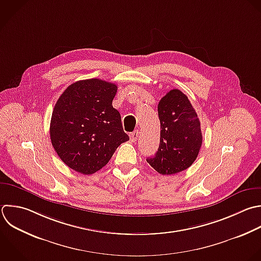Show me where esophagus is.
Returning a JSON list of instances; mask_svg holds the SVG:
<instances>
[{"mask_svg":"<svg viewBox=\"0 0 261 261\" xmlns=\"http://www.w3.org/2000/svg\"><path fill=\"white\" fill-rule=\"evenodd\" d=\"M139 135H140V132H139L138 129H137V130H135V132H133V133H130V135H129V139H130V141L135 143V142L138 140Z\"/></svg>","mask_w":261,"mask_h":261,"instance_id":"obj_1","label":"esophagus"}]
</instances>
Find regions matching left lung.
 Segmentation results:
<instances>
[{
    "instance_id": "left-lung-1",
    "label": "left lung",
    "mask_w": 261,
    "mask_h": 261,
    "mask_svg": "<svg viewBox=\"0 0 261 261\" xmlns=\"http://www.w3.org/2000/svg\"><path fill=\"white\" fill-rule=\"evenodd\" d=\"M160 144L147 162L161 174H174L189 168L201 145L200 121L188 97L177 89L169 91L158 104Z\"/></svg>"
}]
</instances>
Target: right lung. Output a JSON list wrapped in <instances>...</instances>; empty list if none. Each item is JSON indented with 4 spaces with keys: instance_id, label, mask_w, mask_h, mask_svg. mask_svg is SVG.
I'll return each instance as SVG.
<instances>
[{
    "instance_id": "obj_1",
    "label": "right lung",
    "mask_w": 261,
    "mask_h": 261,
    "mask_svg": "<svg viewBox=\"0 0 261 261\" xmlns=\"http://www.w3.org/2000/svg\"><path fill=\"white\" fill-rule=\"evenodd\" d=\"M117 86L99 79L70 85L55 104L50 137L60 159L71 169L93 174L118 146L129 140L112 101Z\"/></svg>"
}]
</instances>
